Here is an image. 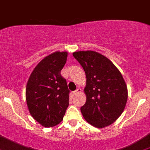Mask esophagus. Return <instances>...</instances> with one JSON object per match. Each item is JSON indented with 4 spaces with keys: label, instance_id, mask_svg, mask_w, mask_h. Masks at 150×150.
<instances>
[{
    "label": "esophagus",
    "instance_id": "esophagus-1",
    "mask_svg": "<svg viewBox=\"0 0 150 150\" xmlns=\"http://www.w3.org/2000/svg\"><path fill=\"white\" fill-rule=\"evenodd\" d=\"M81 91H82V90H81L80 88H78V89H77L74 92V95H76V94H79V93H81Z\"/></svg>",
    "mask_w": 150,
    "mask_h": 150
}]
</instances>
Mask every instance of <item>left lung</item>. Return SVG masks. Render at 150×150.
Wrapping results in <instances>:
<instances>
[{
    "instance_id": "obj_1",
    "label": "left lung",
    "mask_w": 150,
    "mask_h": 150,
    "mask_svg": "<svg viewBox=\"0 0 150 150\" xmlns=\"http://www.w3.org/2000/svg\"><path fill=\"white\" fill-rule=\"evenodd\" d=\"M85 71L86 103L81 108L83 117L96 128L114 123L126 107L128 89L120 71L105 55L93 50L73 52Z\"/></svg>"
}]
</instances>
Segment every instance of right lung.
I'll return each instance as SVG.
<instances>
[{
    "mask_svg": "<svg viewBox=\"0 0 150 150\" xmlns=\"http://www.w3.org/2000/svg\"><path fill=\"white\" fill-rule=\"evenodd\" d=\"M66 51L45 57L34 69L26 87V100L31 115L45 127L63 121L69 106V90L61 75L67 60Z\"/></svg>",
    "mask_w": 150,
    "mask_h": 150,
    "instance_id": "1",
    "label": "right lung"
}]
</instances>
